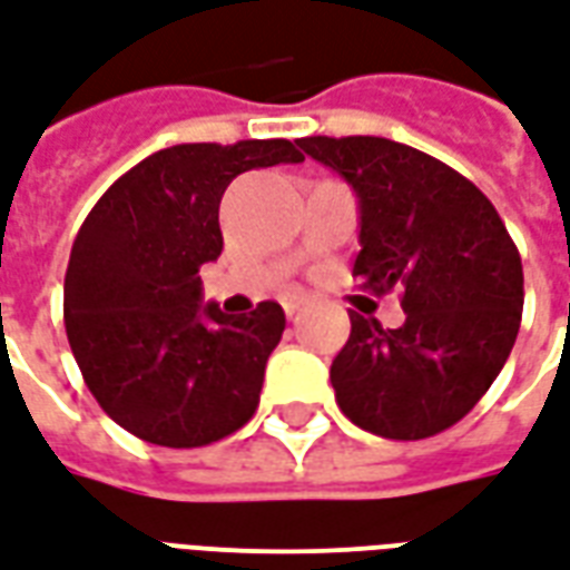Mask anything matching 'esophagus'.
Returning <instances> with one entry per match:
<instances>
[{
  "label": "esophagus",
  "mask_w": 570,
  "mask_h": 570,
  "mask_svg": "<svg viewBox=\"0 0 570 570\" xmlns=\"http://www.w3.org/2000/svg\"><path fill=\"white\" fill-rule=\"evenodd\" d=\"M302 302H305V298L302 296H284V311H286V317L293 320L298 314V307H302Z\"/></svg>",
  "instance_id": "esophagus-1"
}]
</instances>
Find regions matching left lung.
Here are the masks:
<instances>
[{"label": "left lung", "mask_w": 570, "mask_h": 570, "mask_svg": "<svg viewBox=\"0 0 570 570\" xmlns=\"http://www.w3.org/2000/svg\"><path fill=\"white\" fill-rule=\"evenodd\" d=\"M360 199L353 277L402 293L404 323L383 328L350 314L332 360L350 423L392 441L456 425L504 368L522 320V263L499 210L459 171L377 135L298 138Z\"/></svg>", "instance_id": "8db88e82"}]
</instances>
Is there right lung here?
Instances as JSON below:
<instances>
[{"mask_svg": "<svg viewBox=\"0 0 570 570\" xmlns=\"http://www.w3.org/2000/svg\"><path fill=\"white\" fill-rule=\"evenodd\" d=\"M302 159L286 138L166 147L87 214L62 286L66 335L92 399L135 438L205 446L256 414L284 307L259 302L232 317L202 305L199 268L223 250L232 180Z\"/></svg>", "mask_w": 570, "mask_h": 570, "instance_id": "add662e5", "label": "right lung"}]
</instances>
